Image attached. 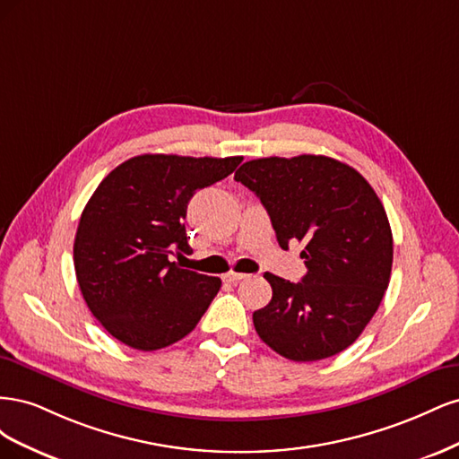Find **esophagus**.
<instances>
[{
  "mask_svg": "<svg viewBox=\"0 0 459 459\" xmlns=\"http://www.w3.org/2000/svg\"><path fill=\"white\" fill-rule=\"evenodd\" d=\"M245 273H241V272H233V270H230L228 273H224V280L226 281H230V283H238V281H241V280H245Z\"/></svg>",
  "mask_w": 459,
  "mask_h": 459,
  "instance_id": "obj_1",
  "label": "esophagus"
}]
</instances>
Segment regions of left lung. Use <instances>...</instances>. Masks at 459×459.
I'll return each mask as SVG.
<instances>
[{"mask_svg": "<svg viewBox=\"0 0 459 459\" xmlns=\"http://www.w3.org/2000/svg\"><path fill=\"white\" fill-rule=\"evenodd\" d=\"M235 179L266 208L281 248L307 243L302 281L264 273L272 300L253 314L258 337L293 362L349 349L391 280L393 231L377 193L352 166L324 155L248 160Z\"/></svg>", "mask_w": 459, "mask_h": 459, "instance_id": "8db88e82", "label": "left lung"}]
</instances>
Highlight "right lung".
I'll return each instance as SVG.
<instances>
[{"instance_id": "add662e5", "label": "right lung", "mask_w": 459, "mask_h": 459, "mask_svg": "<svg viewBox=\"0 0 459 459\" xmlns=\"http://www.w3.org/2000/svg\"><path fill=\"white\" fill-rule=\"evenodd\" d=\"M241 160L140 155L97 186L76 230L74 270L88 308L115 339L151 352L195 329L221 281L169 256L191 253L189 199Z\"/></svg>"}]
</instances>
